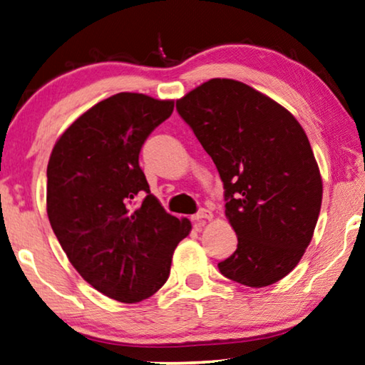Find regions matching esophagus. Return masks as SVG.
Here are the masks:
<instances>
[{"label": "esophagus", "mask_w": 365, "mask_h": 365, "mask_svg": "<svg viewBox=\"0 0 365 365\" xmlns=\"http://www.w3.org/2000/svg\"><path fill=\"white\" fill-rule=\"evenodd\" d=\"M211 217H213V215H211V211H208V210H200L198 213H195L193 216H192V220L193 221H205V220H211Z\"/></svg>", "instance_id": "obj_1"}]
</instances>
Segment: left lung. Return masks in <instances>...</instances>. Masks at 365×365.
<instances>
[{"instance_id":"left-lung-1","label":"left lung","mask_w":365,"mask_h":365,"mask_svg":"<svg viewBox=\"0 0 365 365\" xmlns=\"http://www.w3.org/2000/svg\"><path fill=\"white\" fill-rule=\"evenodd\" d=\"M213 159L237 249L217 269L260 288L300 262L322 210L323 182L300 123L241 81L213 78L177 101Z\"/></svg>"}]
</instances>
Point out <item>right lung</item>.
<instances>
[{"label":"right lung","mask_w":365,"mask_h":365,"mask_svg":"<svg viewBox=\"0 0 365 365\" xmlns=\"http://www.w3.org/2000/svg\"><path fill=\"white\" fill-rule=\"evenodd\" d=\"M172 111L173 101L113 95L81 114L48 159L47 216L63 252L91 287L123 303L165 284L173 251L192 230L150 195L139 167L145 139Z\"/></svg>","instance_id":"add662e5"}]
</instances>
